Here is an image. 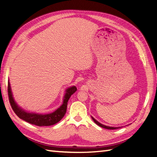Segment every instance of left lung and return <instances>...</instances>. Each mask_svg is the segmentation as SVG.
<instances>
[{"instance_id":"8db88e82","label":"left lung","mask_w":157,"mask_h":157,"mask_svg":"<svg viewBox=\"0 0 157 157\" xmlns=\"http://www.w3.org/2000/svg\"><path fill=\"white\" fill-rule=\"evenodd\" d=\"M92 118V120H94V122H95L96 124H98V126H100V127H101V128H105V129H109V130H114V129H118V128H120L119 127H111V126H105L104 124H102L100 123L99 122H98L97 120L96 119H94L93 117Z\"/></svg>"}]
</instances>
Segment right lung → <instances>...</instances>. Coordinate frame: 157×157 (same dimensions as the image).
<instances>
[{
  "instance_id": "right-lung-1",
  "label": "right lung",
  "mask_w": 157,
  "mask_h": 157,
  "mask_svg": "<svg viewBox=\"0 0 157 157\" xmlns=\"http://www.w3.org/2000/svg\"><path fill=\"white\" fill-rule=\"evenodd\" d=\"M76 91H77V88H76L75 86L70 87L65 90L63 104L55 112L47 114H35V113L25 112L23 109L19 107V105L14 100L11 89H10V83L9 81L8 82V95L10 105H11V108H13L14 112L21 119H23L25 121L30 123L31 124L38 126H52L59 122L63 118L65 113H66L67 101L69 99H70L72 94H74Z\"/></svg>"
}]
</instances>
